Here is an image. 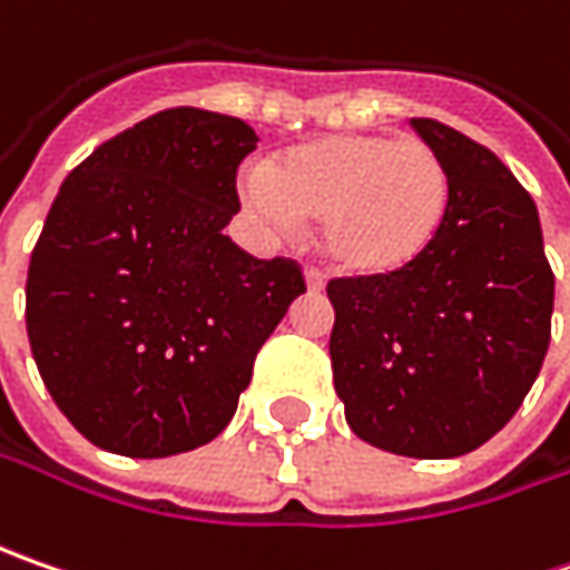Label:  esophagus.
<instances>
[{"mask_svg": "<svg viewBox=\"0 0 570 570\" xmlns=\"http://www.w3.org/2000/svg\"><path fill=\"white\" fill-rule=\"evenodd\" d=\"M304 278H307V288H311V292H320V288L326 285V275L320 273L317 266H307V269H304Z\"/></svg>", "mask_w": 570, "mask_h": 570, "instance_id": "obj_1", "label": "esophagus"}]
</instances>
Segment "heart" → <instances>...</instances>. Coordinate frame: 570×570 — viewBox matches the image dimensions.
<instances>
[{"label":"heart","mask_w":570,"mask_h":570,"mask_svg":"<svg viewBox=\"0 0 570 570\" xmlns=\"http://www.w3.org/2000/svg\"><path fill=\"white\" fill-rule=\"evenodd\" d=\"M247 206L275 225L320 218L330 256L352 273L381 275L412 263L444 222V161L419 139L333 136L297 145L269 174L244 177Z\"/></svg>","instance_id":"b5f03b06"}]
</instances>
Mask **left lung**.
<instances>
[{"label":"left lung","instance_id":"1","mask_svg":"<svg viewBox=\"0 0 570 570\" xmlns=\"http://www.w3.org/2000/svg\"><path fill=\"white\" fill-rule=\"evenodd\" d=\"M412 129L444 161V222L393 273L330 278L333 383L374 448L448 460L482 448L537 381L556 275L537 203L485 145L444 122Z\"/></svg>","mask_w":570,"mask_h":570}]
</instances>
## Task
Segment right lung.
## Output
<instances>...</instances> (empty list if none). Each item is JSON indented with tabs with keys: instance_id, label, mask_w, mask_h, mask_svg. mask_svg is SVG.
Segmentation results:
<instances>
[{
	"instance_id": "1",
	"label": "right lung",
	"mask_w": 570,
	"mask_h": 570,
	"mask_svg": "<svg viewBox=\"0 0 570 570\" xmlns=\"http://www.w3.org/2000/svg\"><path fill=\"white\" fill-rule=\"evenodd\" d=\"M256 142L237 117L174 107L59 187L31 253L28 340L59 412L100 450L151 460L218 438L307 292L295 259L222 234Z\"/></svg>"
}]
</instances>
